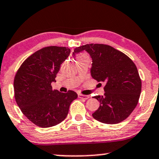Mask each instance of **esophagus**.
Wrapping results in <instances>:
<instances>
[{"mask_svg":"<svg viewBox=\"0 0 159 159\" xmlns=\"http://www.w3.org/2000/svg\"><path fill=\"white\" fill-rule=\"evenodd\" d=\"M78 97L80 98V99H87L89 98V96L88 95H84V94H82V93H79L78 94Z\"/></svg>","mask_w":159,"mask_h":159,"instance_id":"obj_1","label":"esophagus"}]
</instances>
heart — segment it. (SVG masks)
Returning <instances> with one entry per match:
<instances>
[{
	"instance_id": "b5f03b06",
	"label": "heart",
	"mask_w": 159,
	"mask_h": 159,
	"mask_svg": "<svg viewBox=\"0 0 159 159\" xmlns=\"http://www.w3.org/2000/svg\"><path fill=\"white\" fill-rule=\"evenodd\" d=\"M84 57H88V56L86 55L85 54H80V55L77 56V60H80V59H82V58H84Z\"/></svg>"
}]
</instances>
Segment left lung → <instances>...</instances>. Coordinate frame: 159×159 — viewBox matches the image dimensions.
I'll return each mask as SVG.
<instances>
[{"label": "left lung", "instance_id": "obj_1", "mask_svg": "<svg viewBox=\"0 0 159 159\" xmlns=\"http://www.w3.org/2000/svg\"><path fill=\"white\" fill-rule=\"evenodd\" d=\"M84 50L92 58V77L105 83L104 95L93 97L100 105L92 116L108 125L124 121L136 107L142 91L136 65L126 54L108 45L86 44L76 48L73 54Z\"/></svg>", "mask_w": 159, "mask_h": 159}]
</instances>
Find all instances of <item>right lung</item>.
Listing matches in <instances>:
<instances>
[{"mask_svg":"<svg viewBox=\"0 0 159 159\" xmlns=\"http://www.w3.org/2000/svg\"><path fill=\"white\" fill-rule=\"evenodd\" d=\"M70 52L66 47H45L29 56L15 74V101L25 117L37 126L44 128L62 122L70 103L77 98L76 92L61 93L52 86Z\"/></svg>","mask_w":159,"mask_h":159,"instance_id":"obj_1","label":"right lung"}]
</instances>
